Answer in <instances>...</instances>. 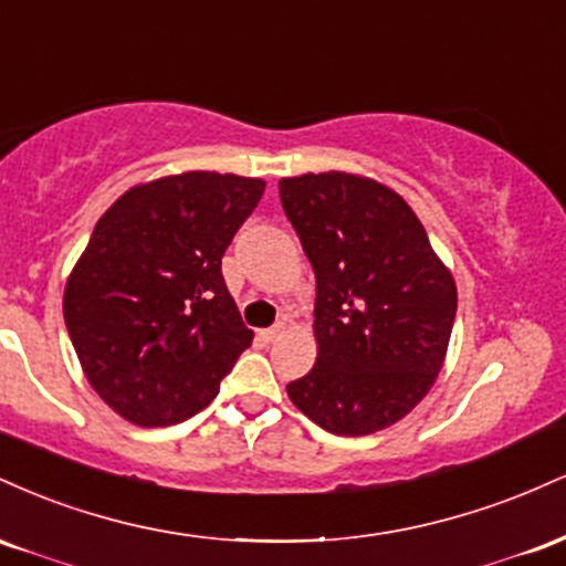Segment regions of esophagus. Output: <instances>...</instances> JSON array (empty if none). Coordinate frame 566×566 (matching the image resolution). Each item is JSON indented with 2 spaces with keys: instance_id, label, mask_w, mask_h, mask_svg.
Here are the masks:
<instances>
[{
  "instance_id": "obj_1",
  "label": "esophagus",
  "mask_w": 566,
  "mask_h": 566,
  "mask_svg": "<svg viewBox=\"0 0 566 566\" xmlns=\"http://www.w3.org/2000/svg\"><path fill=\"white\" fill-rule=\"evenodd\" d=\"M284 335V324H276V327H269V329H261V337L265 343H274L279 337Z\"/></svg>"
}]
</instances>
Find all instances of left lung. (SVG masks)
I'll return each mask as SVG.
<instances>
[{
	"mask_svg": "<svg viewBox=\"0 0 566 566\" xmlns=\"http://www.w3.org/2000/svg\"><path fill=\"white\" fill-rule=\"evenodd\" d=\"M314 265L316 365L287 396L337 437H367L412 412L450 346L458 287L412 207L350 172L279 180Z\"/></svg>",
	"mask_w": 566,
	"mask_h": 566,
	"instance_id": "left-lung-1",
	"label": "left lung"
}]
</instances>
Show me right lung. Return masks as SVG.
<instances>
[{"mask_svg":"<svg viewBox=\"0 0 566 566\" xmlns=\"http://www.w3.org/2000/svg\"><path fill=\"white\" fill-rule=\"evenodd\" d=\"M265 180L207 170L133 186L103 212L69 274L63 319L84 378L129 423L205 409L250 348L220 258Z\"/></svg>","mask_w":566,"mask_h":566,"instance_id":"obj_1","label":"right lung"}]
</instances>
